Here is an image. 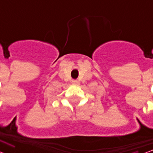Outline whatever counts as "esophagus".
Here are the masks:
<instances>
[{
	"mask_svg": "<svg viewBox=\"0 0 153 153\" xmlns=\"http://www.w3.org/2000/svg\"><path fill=\"white\" fill-rule=\"evenodd\" d=\"M72 83H73V84H76V85H79L80 84L78 80H73V81H72Z\"/></svg>",
	"mask_w": 153,
	"mask_h": 153,
	"instance_id": "34e87169",
	"label": "esophagus"
}]
</instances>
